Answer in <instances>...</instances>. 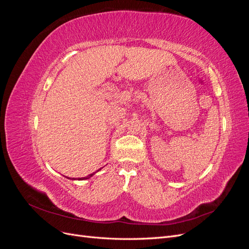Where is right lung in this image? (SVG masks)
Here are the masks:
<instances>
[{
  "mask_svg": "<svg viewBox=\"0 0 249 249\" xmlns=\"http://www.w3.org/2000/svg\"><path fill=\"white\" fill-rule=\"evenodd\" d=\"M101 169H102V168H100V169H99V170H97V171H100ZM94 173H95V172L91 173V175H89V176H87V177H84V178H79L78 179H79V180H83V179H88V178H91V177H92V176L94 175ZM70 179H71V178H70ZM71 179H77V178H71Z\"/></svg>",
  "mask_w": 249,
  "mask_h": 249,
  "instance_id": "1",
  "label": "right lung"
}]
</instances>
